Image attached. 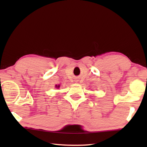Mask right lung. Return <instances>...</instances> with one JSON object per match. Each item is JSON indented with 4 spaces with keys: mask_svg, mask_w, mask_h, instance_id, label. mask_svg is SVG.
<instances>
[{
    "mask_svg": "<svg viewBox=\"0 0 147 147\" xmlns=\"http://www.w3.org/2000/svg\"><path fill=\"white\" fill-rule=\"evenodd\" d=\"M55 86L57 87V88H59V86H59V85H58V86L57 85H55Z\"/></svg>",
    "mask_w": 147,
    "mask_h": 147,
    "instance_id": "add662e5",
    "label": "right lung"
}]
</instances>
